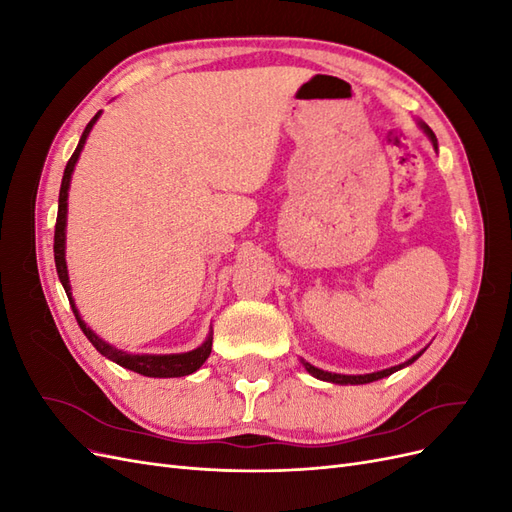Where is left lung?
I'll return each mask as SVG.
<instances>
[{
  "label": "left lung",
  "mask_w": 512,
  "mask_h": 512,
  "mask_svg": "<svg viewBox=\"0 0 512 512\" xmlns=\"http://www.w3.org/2000/svg\"><path fill=\"white\" fill-rule=\"evenodd\" d=\"M418 126L423 128V132L429 136V141L433 143V147L438 149V138H436V134H433V130L427 126V123H423V121H418ZM425 350H421L418 354H414L410 361H406V363H401V365H395V367H389V369H382V371H374V374H363V376H344V374H331V371H322V369H318V367H314V365H309V363H305L303 361V365H305V369L309 371V374H312L314 378H318V380H324V382H333V384H367V382H374V380H380V378H386V376H391V374H395V371H399L401 367H406V365H412L418 356H421Z\"/></svg>",
  "instance_id": "obj_1"
}]
</instances>
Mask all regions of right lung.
Here are the masks:
<instances>
[{
  "mask_svg": "<svg viewBox=\"0 0 512 512\" xmlns=\"http://www.w3.org/2000/svg\"><path fill=\"white\" fill-rule=\"evenodd\" d=\"M102 111L96 113V117L87 123V128L83 130V136L79 145H76L72 158L66 164L64 170V179H61V190H59V207H57V224H55V243H53V252H55V267H57V275H59V282L64 286L66 294H68V301L72 305V312L76 316V322H79L81 331L85 333V337L89 339L94 348L104 354L106 359H111L113 363L126 367L130 371H136V374L147 376V378H181V376H188L194 374L196 369H200L209 354H211V344H213V335L209 333V337L205 339L203 344H200L196 350L190 352H181V354H130V352H123L117 350L115 346L106 344L104 339H100L94 331H91L87 324L83 322L79 309H76L74 301H72V292H70V280H68V267H66V220H68V190H70V179L74 173V166L76 160H79L81 151L85 147L87 136L94 128V123L98 121Z\"/></svg>",
  "mask_w": 512,
  "mask_h": 512,
  "instance_id": "1",
  "label": "right lung"
}]
</instances>
